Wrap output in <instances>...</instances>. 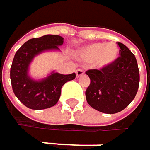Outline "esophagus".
<instances>
[{
  "mask_svg": "<svg viewBox=\"0 0 150 150\" xmlns=\"http://www.w3.org/2000/svg\"><path fill=\"white\" fill-rule=\"evenodd\" d=\"M75 74H76V77H80V76L84 75V71L82 69H77L75 71Z\"/></svg>",
  "mask_w": 150,
  "mask_h": 150,
  "instance_id": "1",
  "label": "esophagus"
}]
</instances>
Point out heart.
I'll list each match as a JSON object with an SVG mask.
<instances>
[{
    "instance_id": "1",
    "label": "heart",
    "mask_w": 150,
    "mask_h": 150,
    "mask_svg": "<svg viewBox=\"0 0 150 150\" xmlns=\"http://www.w3.org/2000/svg\"><path fill=\"white\" fill-rule=\"evenodd\" d=\"M79 56L86 62H92L98 69L105 68L116 61L119 47L115 43L96 42L86 46L79 50Z\"/></svg>"
}]
</instances>
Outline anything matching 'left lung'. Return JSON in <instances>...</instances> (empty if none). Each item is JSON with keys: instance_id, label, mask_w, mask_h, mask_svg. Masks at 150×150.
<instances>
[{"instance_id": "obj_1", "label": "left lung", "mask_w": 150, "mask_h": 150, "mask_svg": "<svg viewBox=\"0 0 150 150\" xmlns=\"http://www.w3.org/2000/svg\"><path fill=\"white\" fill-rule=\"evenodd\" d=\"M120 56L101 69H89L86 75L90 84L85 95L88 103L105 114L123 110L134 100L139 88L140 75L135 54L121 42Z\"/></svg>"}]
</instances>
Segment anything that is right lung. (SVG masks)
I'll list each match as a JSON object with an SVG mask.
<instances>
[{
  "mask_svg": "<svg viewBox=\"0 0 150 150\" xmlns=\"http://www.w3.org/2000/svg\"><path fill=\"white\" fill-rule=\"evenodd\" d=\"M63 38L60 35H46L28 40L15 53L10 69V79L15 96L31 109H45L57 103L62 87L75 78V74L62 75L52 72L41 81L29 77V64L37 54L46 50H60Z\"/></svg>",
  "mask_w": 150,
  "mask_h": 150,
  "instance_id": "right-lung-1",
  "label": "right lung"
}]
</instances>
